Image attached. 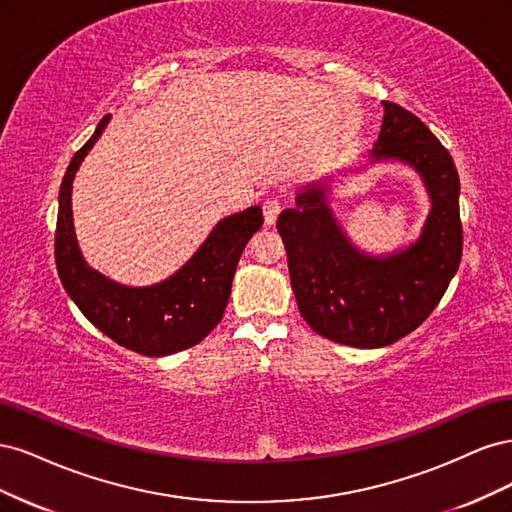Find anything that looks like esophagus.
<instances>
[{
	"label": "esophagus",
	"mask_w": 512,
	"mask_h": 512,
	"mask_svg": "<svg viewBox=\"0 0 512 512\" xmlns=\"http://www.w3.org/2000/svg\"><path fill=\"white\" fill-rule=\"evenodd\" d=\"M262 211H265V224L275 226L277 218H280V213H282V203L277 198H269L267 203L262 205Z\"/></svg>",
	"instance_id": "34e87169"
}]
</instances>
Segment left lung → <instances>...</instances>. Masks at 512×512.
<instances>
[{
  "instance_id": "8db88e82",
  "label": "left lung",
  "mask_w": 512,
  "mask_h": 512,
  "mask_svg": "<svg viewBox=\"0 0 512 512\" xmlns=\"http://www.w3.org/2000/svg\"><path fill=\"white\" fill-rule=\"evenodd\" d=\"M384 104L369 164L399 162L425 183L421 235L391 254L356 247L329 205L333 177L305 185L277 218L299 312L318 335L354 348H382L412 333L436 309L459 269L461 220L455 162L425 123Z\"/></svg>"
}]
</instances>
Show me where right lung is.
<instances>
[{"instance_id": "right-lung-1", "label": "right lung", "mask_w": 512, "mask_h": 512, "mask_svg": "<svg viewBox=\"0 0 512 512\" xmlns=\"http://www.w3.org/2000/svg\"><path fill=\"white\" fill-rule=\"evenodd\" d=\"M111 115L74 153L59 188L55 262L59 280L83 316L119 346L145 356H166L192 348L218 327L230 297L241 252L262 226L258 205L220 220L194 256L166 280L151 286H123L87 265L72 218V181L96 145Z\"/></svg>"}]
</instances>
